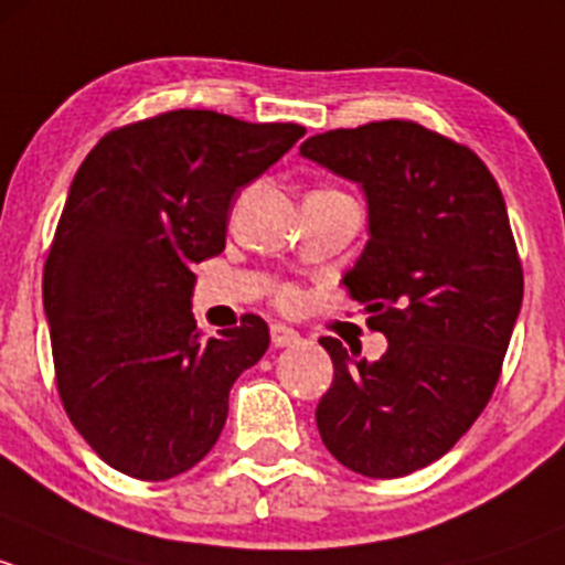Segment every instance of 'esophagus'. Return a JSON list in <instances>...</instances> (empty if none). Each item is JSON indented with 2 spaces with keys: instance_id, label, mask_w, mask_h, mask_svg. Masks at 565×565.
<instances>
[{
  "instance_id": "1",
  "label": "esophagus",
  "mask_w": 565,
  "mask_h": 565,
  "mask_svg": "<svg viewBox=\"0 0 565 565\" xmlns=\"http://www.w3.org/2000/svg\"><path fill=\"white\" fill-rule=\"evenodd\" d=\"M299 340H301L299 331L288 329V326H282V323H275V326H271V345H275V348H288V345H296V342H299Z\"/></svg>"
}]
</instances>
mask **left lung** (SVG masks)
I'll return each mask as SVG.
<instances>
[{"label":"left lung","instance_id":"1","mask_svg":"<svg viewBox=\"0 0 565 565\" xmlns=\"http://www.w3.org/2000/svg\"><path fill=\"white\" fill-rule=\"evenodd\" d=\"M359 184L367 244L342 282L388 340L377 362L321 337L334 364L316 422L337 462L397 479L444 457L500 377L522 266L498 182L468 147L416 121H370L301 143Z\"/></svg>","mask_w":565,"mask_h":565}]
</instances>
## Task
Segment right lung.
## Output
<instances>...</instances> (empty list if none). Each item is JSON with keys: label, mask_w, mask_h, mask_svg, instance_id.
<instances>
[{"label": "right lung", "mask_w": 565, "mask_h": 565, "mask_svg": "<svg viewBox=\"0 0 565 565\" xmlns=\"http://www.w3.org/2000/svg\"><path fill=\"white\" fill-rule=\"evenodd\" d=\"M305 136L214 110H168L100 138L75 173L43 271L56 386L110 468L166 481L201 462L236 377L269 348L244 316L198 331L193 264L225 249L244 184Z\"/></svg>", "instance_id": "right-lung-1"}]
</instances>
